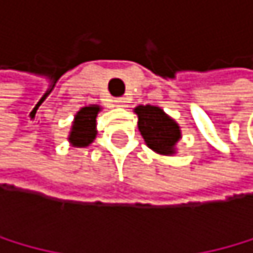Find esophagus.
<instances>
[{
    "label": "esophagus",
    "instance_id": "obj_1",
    "mask_svg": "<svg viewBox=\"0 0 253 253\" xmlns=\"http://www.w3.org/2000/svg\"><path fill=\"white\" fill-rule=\"evenodd\" d=\"M114 103H116L117 106H125L128 101H126V98H116L114 99Z\"/></svg>",
    "mask_w": 253,
    "mask_h": 253
}]
</instances>
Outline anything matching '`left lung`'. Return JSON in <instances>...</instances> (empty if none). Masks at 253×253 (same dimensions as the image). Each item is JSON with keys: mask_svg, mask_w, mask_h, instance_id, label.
<instances>
[{"mask_svg": "<svg viewBox=\"0 0 253 253\" xmlns=\"http://www.w3.org/2000/svg\"><path fill=\"white\" fill-rule=\"evenodd\" d=\"M137 128L146 141L147 147L157 154L172 155L176 154V144L180 139V126L168 114L157 106H137Z\"/></svg>", "mask_w": 253, "mask_h": 253, "instance_id": "left-lung-1", "label": "left lung"}]
</instances>
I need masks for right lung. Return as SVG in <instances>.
Here are the masks:
<instances>
[{
	"instance_id": "add662e5",
	"label": "right lung",
	"mask_w": 253,
	"mask_h": 253,
	"mask_svg": "<svg viewBox=\"0 0 253 253\" xmlns=\"http://www.w3.org/2000/svg\"><path fill=\"white\" fill-rule=\"evenodd\" d=\"M101 111V107L90 104L85 106L76 114L71 133H69V142L74 147H87L96 137V116Z\"/></svg>"
}]
</instances>
